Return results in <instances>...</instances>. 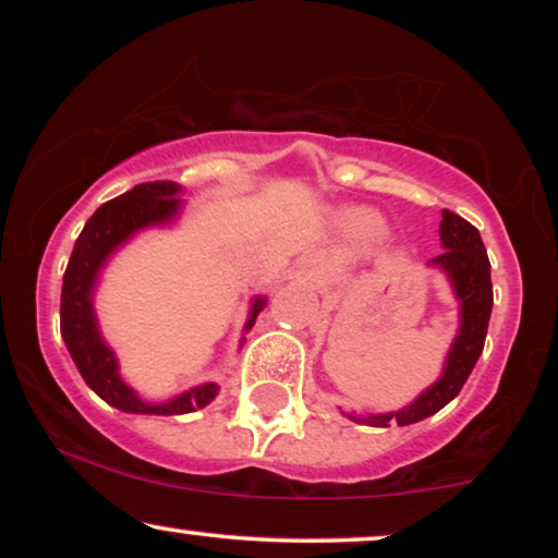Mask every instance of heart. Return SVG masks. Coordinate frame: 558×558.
<instances>
[{"mask_svg":"<svg viewBox=\"0 0 558 558\" xmlns=\"http://www.w3.org/2000/svg\"><path fill=\"white\" fill-rule=\"evenodd\" d=\"M350 223H353V228L357 233L363 235H371V239H380V235L386 233L384 228V220H380L376 213H355L353 218H350Z\"/></svg>","mask_w":558,"mask_h":558,"instance_id":"1","label":"heart"}]
</instances>
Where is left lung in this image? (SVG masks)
I'll return each mask as SVG.
<instances>
[{
  "mask_svg": "<svg viewBox=\"0 0 558 558\" xmlns=\"http://www.w3.org/2000/svg\"><path fill=\"white\" fill-rule=\"evenodd\" d=\"M439 241L445 251L439 256H434L426 266L445 274L449 287H452L454 300L460 304V327H457L452 345L447 350L441 376L429 388H424L409 407L399 411H388V414H355V411H342L353 422L368 426H388L396 422L399 426H409L437 414L439 409H445L462 391L464 380H468L480 353H483L487 323H490L493 310L490 262H487L483 239H480L477 228L457 216V213L441 210Z\"/></svg>",
  "mask_w": 558,
  "mask_h": 558,
  "instance_id": "8db88e82",
  "label": "left lung"
}]
</instances>
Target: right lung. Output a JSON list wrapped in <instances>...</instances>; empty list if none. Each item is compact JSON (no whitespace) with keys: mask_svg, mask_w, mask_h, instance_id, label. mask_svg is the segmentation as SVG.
Instances as JSON below:
<instances>
[{"mask_svg":"<svg viewBox=\"0 0 558 558\" xmlns=\"http://www.w3.org/2000/svg\"><path fill=\"white\" fill-rule=\"evenodd\" d=\"M182 187L178 182H144L129 193L104 203L75 241L71 262L63 277V294H60V335H63L68 353L75 368L94 393L109 407L126 411V414H151V416H178L208 407L216 399L220 386L201 384L187 388L167 401H144L132 386L121 378L119 357L113 348L104 340L96 317V289L109 258L121 246H126L134 235L149 228H170L178 223L182 205ZM266 307V296L251 300L248 319L243 332L254 327L258 312ZM241 338V345H243Z\"/></svg>","mask_w":558,"mask_h":558,"instance_id":"add662e5","label":"right lung"}]
</instances>
